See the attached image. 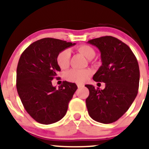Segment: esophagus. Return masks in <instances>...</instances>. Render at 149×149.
Masks as SVG:
<instances>
[{
  "label": "esophagus",
  "mask_w": 149,
  "mask_h": 149,
  "mask_svg": "<svg viewBox=\"0 0 149 149\" xmlns=\"http://www.w3.org/2000/svg\"><path fill=\"white\" fill-rule=\"evenodd\" d=\"M77 86H78V88H81L84 87V84H83V83H78V84H77Z\"/></svg>",
  "instance_id": "esophagus-1"
}]
</instances>
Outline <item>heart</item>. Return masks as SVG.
I'll list each match as a JSON object with an SVG mask.
<instances>
[{
  "mask_svg": "<svg viewBox=\"0 0 149 149\" xmlns=\"http://www.w3.org/2000/svg\"><path fill=\"white\" fill-rule=\"evenodd\" d=\"M77 50L80 54L85 56L87 59H92L95 57V51L91 46L88 45H82L77 47ZM71 53L69 49H64L58 53L57 56V64L61 69H66L69 66ZM91 75V71L88 69L78 70L71 69L66 72V78L71 82L75 83H83Z\"/></svg>",
  "mask_w": 149,
  "mask_h": 149,
  "instance_id": "b5f03b06",
  "label": "heart"
}]
</instances>
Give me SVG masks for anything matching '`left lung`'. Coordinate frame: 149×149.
<instances>
[{
    "mask_svg": "<svg viewBox=\"0 0 149 149\" xmlns=\"http://www.w3.org/2000/svg\"><path fill=\"white\" fill-rule=\"evenodd\" d=\"M101 52L102 65L93 80L105 83L100 90L85 85L90 94L85 100L92 119L104 124L116 122L128 110L138 93L139 68L129 46L119 39L106 36L88 40Z\"/></svg>",
    "mask_w": 149,
    "mask_h": 149,
    "instance_id": "left-lung-1",
    "label": "left lung"
}]
</instances>
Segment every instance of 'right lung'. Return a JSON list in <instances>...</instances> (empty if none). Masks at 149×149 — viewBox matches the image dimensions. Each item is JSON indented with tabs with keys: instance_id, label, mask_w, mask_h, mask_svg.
<instances>
[{
	"instance_id": "1",
	"label": "right lung",
	"mask_w": 149,
	"mask_h": 149,
	"mask_svg": "<svg viewBox=\"0 0 149 149\" xmlns=\"http://www.w3.org/2000/svg\"><path fill=\"white\" fill-rule=\"evenodd\" d=\"M76 43L52 38L33 42L22 52L17 68V90L25 110L38 123H54L65 116L76 91L75 83L63 81L56 89L52 80L61 71L58 53Z\"/></svg>"
}]
</instances>
